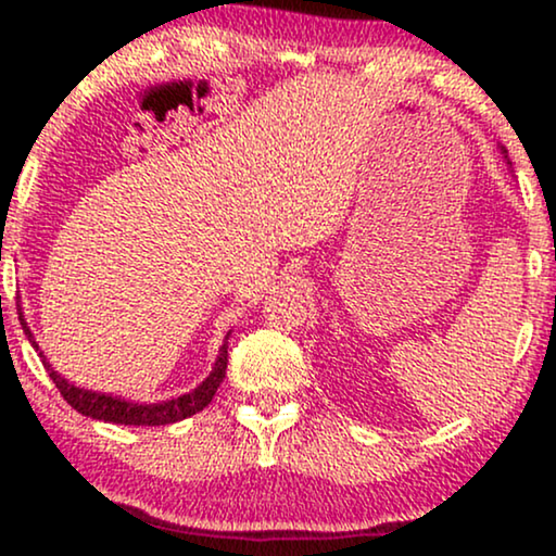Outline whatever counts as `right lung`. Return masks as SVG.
<instances>
[{"instance_id": "obj_1", "label": "right lung", "mask_w": 556, "mask_h": 556, "mask_svg": "<svg viewBox=\"0 0 556 556\" xmlns=\"http://www.w3.org/2000/svg\"><path fill=\"white\" fill-rule=\"evenodd\" d=\"M21 324L25 334L30 337V331L23 321V314H21ZM41 363L49 371V376H52V381L56 384V389H60L62 397L67 400V405H73L75 410L83 413V416L110 420V424H125V426H167V424H175V420L195 416L198 410H203V407L214 400L216 387L222 384V379H225V371H227V342L222 344L219 358L214 363V371L208 374V379L203 381L201 387L193 389V392L182 394V397L177 400L156 402V405H136V402L110 397V394L88 392V389H80L62 379V376L49 366L43 355H41Z\"/></svg>"}]
</instances>
